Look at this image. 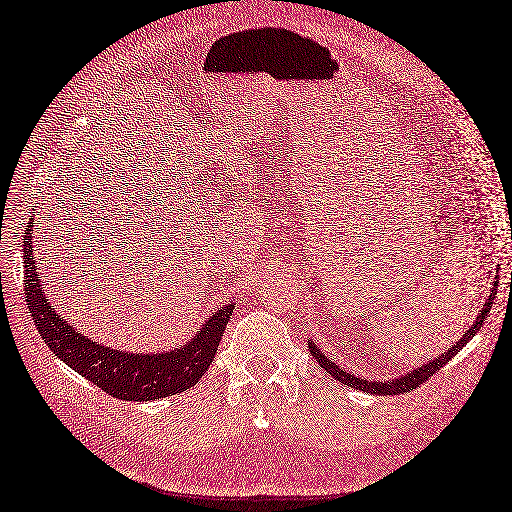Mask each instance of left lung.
I'll list each match as a JSON object with an SVG mask.
<instances>
[{
	"label": "left lung",
	"mask_w": 512,
	"mask_h": 512,
	"mask_svg": "<svg viewBox=\"0 0 512 512\" xmlns=\"http://www.w3.org/2000/svg\"><path fill=\"white\" fill-rule=\"evenodd\" d=\"M496 293H498V280H494V285H491V293L487 295V301L481 306L475 323L470 325V329L462 335V339H458L456 344H453L449 350H445L441 356H434L432 361H428L426 365H420L418 369H413L405 375H399L394 377V380H384V382H371V380H365V377H358L354 373H348L346 369H339L333 361H329V358L325 356V352H320V348L312 342H308V348H310V354L316 358V363L323 367L329 375H333L337 382H342L350 388H356V390H363V392H369V394H403V392H411L413 388H418L420 384H424L430 375L437 373L441 367H445L453 356H456L472 337H475L483 323L487 320V314L491 310V306H494V299H496Z\"/></svg>",
	"instance_id": "obj_1"
}]
</instances>
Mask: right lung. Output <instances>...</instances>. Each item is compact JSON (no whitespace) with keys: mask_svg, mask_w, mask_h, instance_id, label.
<instances>
[{"mask_svg":"<svg viewBox=\"0 0 512 512\" xmlns=\"http://www.w3.org/2000/svg\"><path fill=\"white\" fill-rule=\"evenodd\" d=\"M33 232L31 219L23 240L27 308L54 356L94 386L124 401H156L200 382L213 363L234 304L219 308L185 346L170 352H128L103 346L67 323L46 299L33 257Z\"/></svg>","mask_w":512,"mask_h":512,"instance_id":"right-lung-1","label":"right lung"}]
</instances>
